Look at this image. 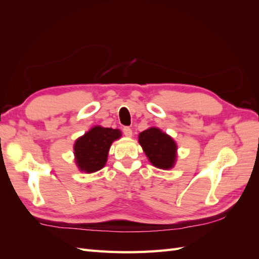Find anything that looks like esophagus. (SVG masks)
I'll return each instance as SVG.
<instances>
[{
	"label": "esophagus",
	"mask_w": 259,
	"mask_h": 259,
	"mask_svg": "<svg viewBox=\"0 0 259 259\" xmlns=\"http://www.w3.org/2000/svg\"><path fill=\"white\" fill-rule=\"evenodd\" d=\"M122 131H123V135L125 137H131V136H133V130H131L130 126H123Z\"/></svg>",
	"instance_id": "esophagus-1"
}]
</instances>
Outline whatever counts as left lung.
<instances>
[{"mask_svg":"<svg viewBox=\"0 0 259 259\" xmlns=\"http://www.w3.org/2000/svg\"><path fill=\"white\" fill-rule=\"evenodd\" d=\"M141 145L150 162L160 169L172 168L176 160L175 141L158 128L147 129L139 135Z\"/></svg>","mask_w":259,"mask_h":259,"instance_id":"left-lung-1","label":"left lung"}]
</instances>
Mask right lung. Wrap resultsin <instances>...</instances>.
<instances>
[{
	"label": "right lung",
	"instance_id": "add662e5",
	"mask_svg": "<svg viewBox=\"0 0 259 259\" xmlns=\"http://www.w3.org/2000/svg\"><path fill=\"white\" fill-rule=\"evenodd\" d=\"M121 137L120 130L95 126L75 141V162L82 171L88 174L100 170L107 162L112 141Z\"/></svg>",
	"mask_w": 259,
	"mask_h": 259
}]
</instances>
